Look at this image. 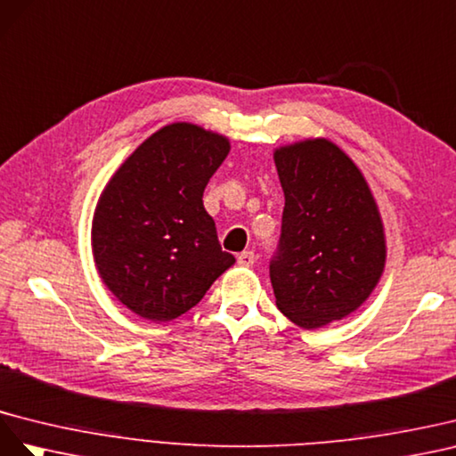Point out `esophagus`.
Returning <instances> with one entry per match:
<instances>
[{"instance_id":"34e87169","label":"esophagus","mask_w":456,"mask_h":456,"mask_svg":"<svg viewBox=\"0 0 456 456\" xmlns=\"http://www.w3.org/2000/svg\"><path fill=\"white\" fill-rule=\"evenodd\" d=\"M237 262L242 267H250L256 262V256H254V252H240L239 257H237Z\"/></svg>"}]
</instances>
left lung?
<instances>
[{
	"label": "left lung",
	"mask_w": 456,
	"mask_h": 456,
	"mask_svg": "<svg viewBox=\"0 0 456 456\" xmlns=\"http://www.w3.org/2000/svg\"><path fill=\"white\" fill-rule=\"evenodd\" d=\"M284 191L277 254L269 264L281 314L321 329L354 314L386 265L384 225L354 160L329 139L275 151Z\"/></svg>",
	"instance_id": "1"
}]
</instances>
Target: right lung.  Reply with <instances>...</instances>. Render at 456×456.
Wrapping results in <instances>:
<instances>
[{
  "label": "right lung",
  "mask_w": 456,
  "mask_h": 456,
  "mask_svg": "<svg viewBox=\"0 0 456 456\" xmlns=\"http://www.w3.org/2000/svg\"><path fill=\"white\" fill-rule=\"evenodd\" d=\"M229 139L175 122L145 139L112 175L95 208L91 246L99 275L127 309L154 322L197 305L235 257L204 210L208 181Z\"/></svg>",
  "instance_id": "1"
}]
</instances>
